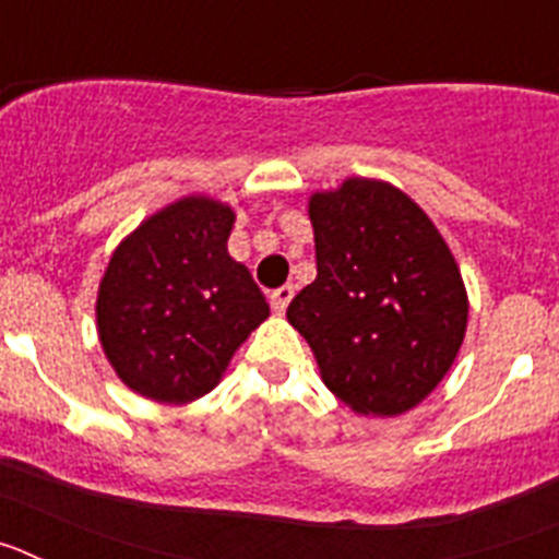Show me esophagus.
<instances>
[{
  "mask_svg": "<svg viewBox=\"0 0 559 559\" xmlns=\"http://www.w3.org/2000/svg\"><path fill=\"white\" fill-rule=\"evenodd\" d=\"M290 299H294V288H290V285L276 288L274 294H271V308H274V313H285L290 305Z\"/></svg>",
  "mask_w": 559,
  "mask_h": 559,
  "instance_id": "obj_1",
  "label": "esophagus"
}]
</instances>
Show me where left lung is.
Masks as SVG:
<instances>
[{
    "instance_id": "8db88e82",
    "label": "left lung",
    "mask_w": 559,
    "mask_h": 559,
    "mask_svg": "<svg viewBox=\"0 0 559 559\" xmlns=\"http://www.w3.org/2000/svg\"><path fill=\"white\" fill-rule=\"evenodd\" d=\"M308 215L316 280L294 296L288 322L344 406L412 412L453 367L467 330V290L445 237L406 192L360 176L313 192Z\"/></svg>"
}]
</instances>
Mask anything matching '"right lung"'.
<instances>
[{"instance_id":"add662e5","label":"right lung","mask_w":559,"mask_h":559,"mask_svg":"<svg viewBox=\"0 0 559 559\" xmlns=\"http://www.w3.org/2000/svg\"><path fill=\"white\" fill-rule=\"evenodd\" d=\"M235 210L185 195L114 249L97 288V335L131 392L185 406L218 386L269 302L226 240Z\"/></svg>"}]
</instances>
